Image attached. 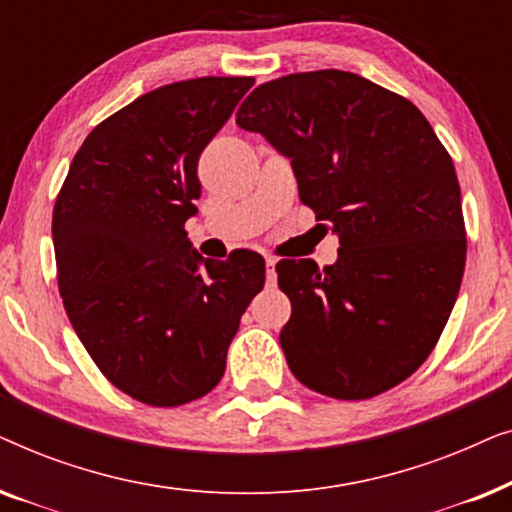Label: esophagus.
Instances as JSON below:
<instances>
[{
    "mask_svg": "<svg viewBox=\"0 0 512 512\" xmlns=\"http://www.w3.org/2000/svg\"><path fill=\"white\" fill-rule=\"evenodd\" d=\"M265 265H268V284L272 286V284H275V279H277V275H275L277 258L275 256H265Z\"/></svg>",
    "mask_w": 512,
    "mask_h": 512,
    "instance_id": "obj_1",
    "label": "esophagus"
}]
</instances>
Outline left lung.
<instances>
[{
    "instance_id": "8db88e82",
    "label": "left lung",
    "mask_w": 512,
    "mask_h": 512,
    "mask_svg": "<svg viewBox=\"0 0 512 512\" xmlns=\"http://www.w3.org/2000/svg\"><path fill=\"white\" fill-rule=\"evenodd\" d=\"M235 123L291 158L300 202L340 237L324 270L277 263L291 373L340 401L408 380L436 347L466 265L457 172L431 123L403 95L340 69L261 83Z\"/></svg>"
}]
</instances>
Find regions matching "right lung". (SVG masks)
I'll use <instances>...</instances> for the list:
<instances>
[{
  "mask_svg": "<svg viewBox=\"0 0 512 512\" xmlns=\"http://www.w3.org/2000/svg\"><path fill=\"white\" fill-rule=\"evenodd\" d=\"M254 76L151 90L104 118L76 151L53 207L58 289L102 375L139 403L177 408L212 391L244 310L265 284L249 249H191L198 158Z\"/></svg>",
  "mask_w": 512,
  "mask_h": 512,
  "instance_id": "right-lung-1",
  "label": "right lung"
}]
</instances>
